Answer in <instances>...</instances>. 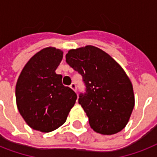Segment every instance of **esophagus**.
Wrapping results in <instances>:
<instances>
[{
    "mask_svg": "<svg viewBox=\"0 0 157 157\" xmlns=\"http://www.w3.org/2000/svg\"><path fill=\"white\" fill-rule=\"evenodd\" d=\"M70 87L73 90L76 91V85H75V83H71V86H70Z\"/></svg>",
    "mask_w": 157,
    "mask_h": 157,
    "instance_id": "34e87169",
    "label": "esophagus"
}]
</instances>
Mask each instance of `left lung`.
I'll return each mask as SVG.
<instances>
[{
    "instance_id": "left-lung-1",
    "label": "left lung",
    "mask_w": 157,
    "mask_h": 157,
    "mask_svg": "<svg viewBox=\"0 0 157 157\" xmlns=\"http://www.w3.org/2000/svg\"><path fill=\"white\" fill-rule=\"evenodd\" d=\"M66 61L82 76L85 91L80 93L78 102L90 127L103 135L121 132L135 105L132 82L124 70L107 53L92 46L70 50Z\"/></svg>"
}]
</instances>
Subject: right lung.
<instances>
[{"mask_svg": "<svg viewBox=\"0 0 157 157\" xmlns=\"http://www.w3.org/2000/svg\"><path fill=\"white\" fill-rule=\"evenodd\" d=\"M63 52L47 47L25 64L17 86V108L31 128L50 132L65 123L77 98L75 91L62 84L56 73Z\"/></svg>", "mask_w": 157, "mask_h": 157, "instance_id": "right-lung-1", "label": "right lung"}]
</instances>
